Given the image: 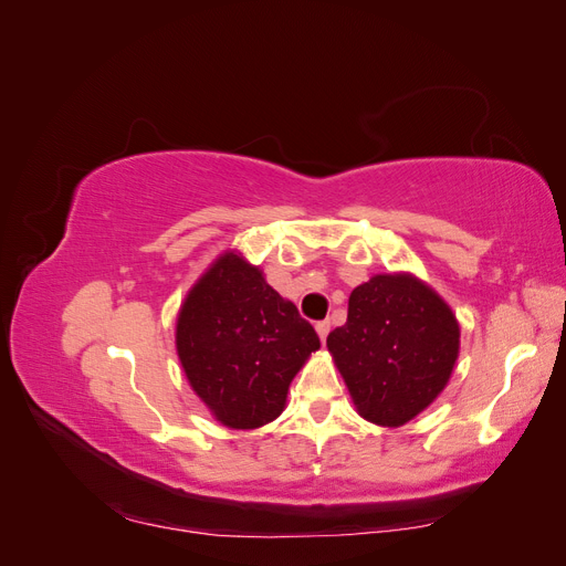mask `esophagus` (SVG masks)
Listing matches in <instances>:
<instances>
[{"label": "esophagus", "mask_w": 566, "mask_h": 566, "mask_svg": "<svg viewBox=\"0 0 566 566\" xmlns=\"http://www.w3.org/2000/svg\"><path fill=\"white\" fill-rule=\"evenodd\" d=\"M316 333H318V337L325 342V337H328V333H331V321H328V318L318 321V323H316Z\"/></svg>", "instance_id": "obj_1"}]
</instances>
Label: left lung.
Returning <instances> with one entry per match:
<instances>
[{"mask_svg": "<svg viewBox=\"0 0 566 566\" xmlns=\"http://www.w3.org/2000/svg\"><path fill=\"white\" fill-rule=\"evenodd\" d=\"M453 312L418 279L373 276L354 287L328 349L366 420L399 427L447 387L458 358Z\"/></svg>", "mask_w": 566, "mask_h": 566, "instance_id": "obj_1", "label": "left lung"}]
</instances>
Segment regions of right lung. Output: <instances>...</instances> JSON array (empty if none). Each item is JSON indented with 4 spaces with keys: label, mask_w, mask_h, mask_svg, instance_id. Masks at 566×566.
Instances as JSON below:
<instances>
[{
    "label": "right lung",
    "mask_w": 566,
    "mask_h": 566,
    "mask_svg": "<svg viewBox=\"0 0 566 566\" xmlns=\"http://www.w3.org/2000/svg\"><path fill=\"white\" fill-rule=\"evenodd\" d=\"M318 347L314 325L297 306L233 252L219 256L193 285L177 321L188 382L233 430L279 418L290 382Z\"/></svg>",
    "instance_id": "obj_1"
}]
</instances>
